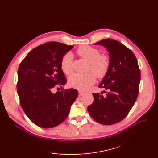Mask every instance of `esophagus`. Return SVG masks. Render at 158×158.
Wrapping results in <instances>:
<instances>
[{"label":"esophagus","instance_id":"34e87169","mask_svg":"<svg viewBox=\"0 0 158 158\" xmlns=\"http://www.w3.org/2000/svg\"><path fill=\"white\" fill-rule=\"evenodd\" d=\"M78 94H79V95H80V96H81V95H82L84 94V92H82V91H79V92H78Z\"/></svg>","mask_w":158,"mask_h":158}]
</instances>
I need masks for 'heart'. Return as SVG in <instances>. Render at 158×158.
<instances>
[{"label": "heart", "mask_w": 158, "mask_h": 158, "mask_svg": "<svg viewBox=\"0 0 158 158\" xmlns=\"http://www.w3.org/2000/svg\"><path fill=\"white\" fill-rule=\"evenodd\" d=\"M77 53L89 63L88 70L92 72L84 74L75 73L71 75L69 78V85L73 88L84 91L95 82L96 76L99 78H102L107 74L110 59L108 55H100L98 49L89 46L80 47ZM73 55L69 52L63 56L60 62V67L64 74L69 75L73 73Z\"/></svg>", "instance_id": "obj_1"}]
</instances>
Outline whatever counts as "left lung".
Wrapping results in <instances>:
<instances>
[{
  "label": "left lung",
  "instance_id": "obj_1",
  "mask_svg": "<svg viewBox=\"0 0 158 158\" xmlns=\"http://www.w3.org/2000/svg\"><path fill=\"white\" fill-rule=\"evenodd\" d=\"M95 45L107 48L110 65L98 85L107 91L106 96L93 94L94 102L88 111L95 121L110 125L125 118L133 107L138 94L140 70L132 51L119 41L109 38Z\"/></svg>",
  "mask_w": 158,
  "mask_h": 158
}]
</instances>
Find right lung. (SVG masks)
I'll list each match as a JSON object with an SVG mask.
<instances>
[{
	"instance_id": "obj_1",
	"label": "right lung",
	"mask_w": 158,
	"mask_h": 158,
	"mask_svg": "<svg viewBox=\"0 0 158 158\" xmlns=\"http://www.w3.org/2000/svg\"><path fill=\"white\" fill-rule=\"evenodd\" d=\"M73 46L48 42L32 49L19 66L17 92L27 117L38 127L49 128L63 123L78 95L70 88L53 94L66 78L60 67L63 56Z\"/></svg>"
}]
</instances>
